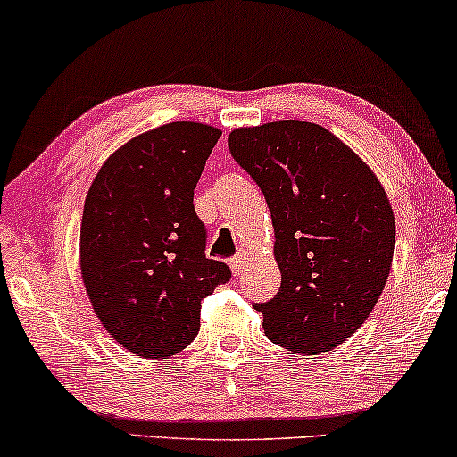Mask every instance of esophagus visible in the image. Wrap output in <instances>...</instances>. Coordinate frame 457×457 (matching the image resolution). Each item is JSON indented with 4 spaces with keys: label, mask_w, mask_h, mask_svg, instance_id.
Segmentation results:
<instances>
[{
    "label": "esophagus",
    "mask_w": 457,
    "mask_h": 457,
    "mask_svg": "<svg viewBox=\"0 0 457 457\" xmlns=\"http://www.w3.org/2000/svg\"><path fill=\"white\" fill-rule=\"evenodd\" d=\"M247 262H249V253L245 252V249H239L237 255H233V258L228 260V264H230V268H233L235 277H239V274L243 272V266H245Z\"/></svg>",
    "instance_id": "obj_1"
}]
</instances>
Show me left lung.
I'll use <instances>...</instances> for the list:
<instances>
[{"instance_id": "obj_1", "label": "left lung", "mask_w": 457, "mask_h": 457, "mask_svg": "<svg viewBox=\"0 0 457 457\" xmlns=\"http://www.w3.org/2000/svg\"><path fill=\"white\" fill-rule=\"evenodd\" d=\"M237 164L264 193L280 289L255 303L277 345L316 355L345 343L391 270L395 220L370 168L327 129L280 120L228 135Z\"/></svg>"}]
</instances>
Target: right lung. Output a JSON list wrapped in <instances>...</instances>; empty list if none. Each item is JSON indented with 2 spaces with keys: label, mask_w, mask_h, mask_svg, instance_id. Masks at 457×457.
<instances>
[{
  "label": "right lung",
  "mask_w": 457,
  "mask_h": 457,
  "mask_svg": "<svg viewBox=\"0 0 457 457\" xmlns=\"http://www.w3.org/2000/svg\"><path fill=\"white\" fill-rule=\"evenodd\" d=\"M220 130L170 122L105 160L80 222V272L112 339L143 358H168L195 339L202 299L230 278L205 258L208 230L193 191Z\"/></svg>",
  "instance_id": "1"
}]
</instances>
